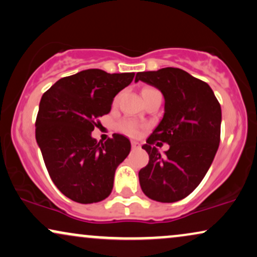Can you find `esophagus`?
Instances as JSON below:
<instances>
[{
    "label": "esophagus",
    "mask_w": 257,
    "mask_h": 257,
    "mask_svg": "<svg viewBox=\"0 0 257 257\" xmlns=\"http://www.w3.org/2000/svg\"><path fill=\"white\" fill-rule=\"evenodd\" d=\"M132 147L133 149H140L141 148V145H140V142L138 141H132Z\"/></svg>",
    "instance_id": "34e87169"
}]
</instances>
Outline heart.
Returning a JSON list of instances; mask_svg holds the SVG:
<instances>
[{"mask_svg":"<svg viewBox=\"0 0 257 257\" xmlns=\"http://www.w3.org/2000/svg\"><path fill=\"white\" fill-rule=\"evenodd\" d=\"M140 128H141V126H140L139 123L135 122L134 119H124V121H122L118 125L119 131L129 136H138L140 133Z\"/></svg>","mask_w":257,"mask_h":257,"instance_id":"heart-1","label":"heart"}]
</instances>
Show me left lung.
Here are the masks:
<instances>
[{"label":"left lung","mask_w":257,"mask_h":257,"mask_svg":"<svg viewBox=\"0 0 257 257\" xmlns=\"http://www.w3.org/2000/svg\"><path fill=\"white\" fill-rule=\"evenodd\" d=\"M139 80L165 98L162 119L142 146L149 162L139 172L140 185L151 199L174 203L192 192L209 171L219 146L222 110L209 84L184 70L145 71L136 73ZM157 141L170 145L165 156L152 146Z\"/></svg>","instance_id":"obj_1"}]
</instances>
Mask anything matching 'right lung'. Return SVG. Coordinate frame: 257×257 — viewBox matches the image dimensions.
I'll return each instance as SVG.
<instances>
[{
  "label": "right lung",
  "mask_w": 257,
  "mask_h": 257,
  "mask_svg": "<svg viewBox=\"0 0 257 257\" xmlns=\"http://www.w3.org/2000/svg\"><path fill=\"white\" fill-rule=\"evenodd\" d=\"M134 76L84 70L61 78L41 97L35 122L37 144L54 185L77 203H98L109 197L116 168L131 152L125 136L113 134L103 144L91 133Z\"/></svg>",
  "instance_id": "add662e5"
}]
</instances>
